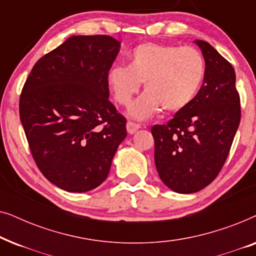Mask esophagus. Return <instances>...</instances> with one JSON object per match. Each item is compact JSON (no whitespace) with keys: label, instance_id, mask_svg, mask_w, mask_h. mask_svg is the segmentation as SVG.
Returning a JSON list of instances; mask_svg holds the SVG:
<instances>
[{"label":"esophagus","instance_id":"esophagus-1","mask_svg":"<svg viewBox=\"0 0 256 256\" xmlns=\"http://www.w3.org/2000/svg\"><path fill=\"white\" fill-rule=\"evenodd\" d=\"M126 127H127L128 134H134V132H136L140 129V124H134V122H132V121H128Z\"/></svg>","mask_w":256,"mask_h":256}]
</instances>
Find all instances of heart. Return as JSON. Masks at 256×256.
<instances>
[{"mask_svg": "<svg viewBox=\"0 0 256 256\" xmlns=\"http://www.w3.org/2000/svg\"><path fill=\"white\" fill-rule=\"evenodd\" d=\"M205 78V59L192 46L144 43L128 54V66H112L108 86L121 106H128L144 82L146 94L129 110L136 120H146L163 108L177 113L186 108Z\"/></svg>", "mask_w": 256, "mask_h": 256, "instance_id": "heart-1", "label": "heart"}]
</instances>
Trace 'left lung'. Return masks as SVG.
<instances>
[{"mask_svg": "<svg viewBox=\"0 0 256 256\" xmlns=\"http://www.w3.org/2000/svg\"><path fill=\"white\" fill-rule=\"evenodd\" d=\"M194 43L205 59L202 86L172 120L152 128L157 172L177 194L200 191L218 176L241 116L233 66L208 42Z\"/></svg>", "mask_w": 256, "mask_h": 256, "instance_id": "obj_1", "label": "left lung"}]
</instances>
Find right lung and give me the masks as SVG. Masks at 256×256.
<instances>
[{"label":"right lung","mask_w":256,"mask_h":256,"mask_svg":"<svg viewBox=\"0 0 256 256\" xmlns=\"http://www.w3.org/2000/svg\"><path fill=\"white\" fill-rule=\"evenodd\" d=\"M120 42L71 36L31 70L20 118L42 174L68 192H87L110 174L127 136L126 118L108 100L107 74Z\"/></svg>","instance_id":"obj_1"}]
</instances>
